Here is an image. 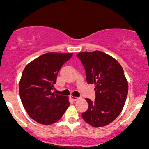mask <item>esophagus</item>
Instances as JSON below:
<instances>
[{
    "instance_id": "34e87169",
    "label": "esophagus",
    "mask_w": 149,
    "mask_h": 149,
    "mask_svg": "<svg viewBox=\"0 0 149 149\" xmlns=\"http://www.w3.org/2000/svg\"><path fill=\"white\" fill-rule=\"evenodd\" d=\"M70 98L73 101H76V100H79V98L78 97H76V96H70Z\"/></svg>"
}]
</instances>
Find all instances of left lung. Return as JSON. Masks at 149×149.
Wrapping results in <instances>:
<instances>
[{
    "label": "left lung",
    "mask_w": 149,
    "mask_h": 149,
    "mask_svg": "<svg viewBox=\"0 0 149 149\" xmlns=\"http://www.w3.org/2000/svg\"><path fill=\"white\" fill-rule=\"evenodd\" d=\"M86 72L88 84H94L95 100L86 99L88 109L83 120L95 128L105 126L117 117L125 103L128 84L120 63L103 52H82L76 55Z\"/></svg>",
    "instance_id": "obj_1"
}]
</instances>
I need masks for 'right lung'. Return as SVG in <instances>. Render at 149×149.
<instances>
[{
	"label": "right lung",
	"instance_id": "right-lung-1",
	"mask_svg": "<svg viewBox=\"0 0 149 149\" xmlns=\"http://www.w3.org/2000/svg\"><path fill=\"white\" fill-rule=\"evenodd\" d=\"M73 53H47L29 62L22 73L19 93L28 115L37 123L51 125L62 117L68 97L52 92L62 65Z\"/></svg>",
	"mask_w": 149,
	"mask_h": 149
}]
</instances>
